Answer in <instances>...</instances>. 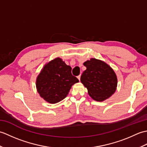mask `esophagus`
I'll use <instances>...</instances> for the list:
<instances>
[{
	"label": "esophagus",
	"instance_id": "obj_1",
	"mask_svg": "<svg viewBox=\"0 0 147 147\" xmlns=\"http://www.w3.org/2000/svg\"><path fill=\"white\" fill-rule=\"evenodd\" d=\"M77 78H78V80H79V81H80V78H81V74H80L79 76H77Z\"/></svg>",
	"mask_w": 147,
	"mask_h": 147
}]
</instances>
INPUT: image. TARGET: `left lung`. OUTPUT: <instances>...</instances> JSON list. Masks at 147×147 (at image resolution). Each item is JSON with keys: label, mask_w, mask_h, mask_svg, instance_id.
Here are the masks:
<instances>
[{"label": "left lung", "mask_w": 147, "mask_h": 147, "mask_svg": "<svg viewBox=\"0 0 147 147\" xmlns=\"http://www.w3.org/2000/svg\"><path fill=\"white\" fill-rule=\"evenodd\" d=\"M86 69L81 76V82L94 100L102 102L115 93L117 78L110 65L99 59L91 58L83 63Z\"/></svg>", "instance_id": "1"}]
</instances>
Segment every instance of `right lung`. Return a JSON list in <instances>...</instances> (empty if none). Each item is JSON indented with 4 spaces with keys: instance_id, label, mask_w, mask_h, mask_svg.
<instances>
[{
    "instance_id": "right-lung-1",
    "label": "right lung",
    "mask_w": 147,
    "mask_h": 147,
    "mask_svg": "<svg viewBox=\"0 0 147 147\" xmlns=\"http://www.w3.org/2000/svg\"><path fill=\"white\" fill-rule=\"evenodd\" d=\"M70 65L60 57H56L44 65L36 78L37 92L50 104H56L68 95L71 86L79 82L72 75Z\"/></svg>"
}]
</instances>
